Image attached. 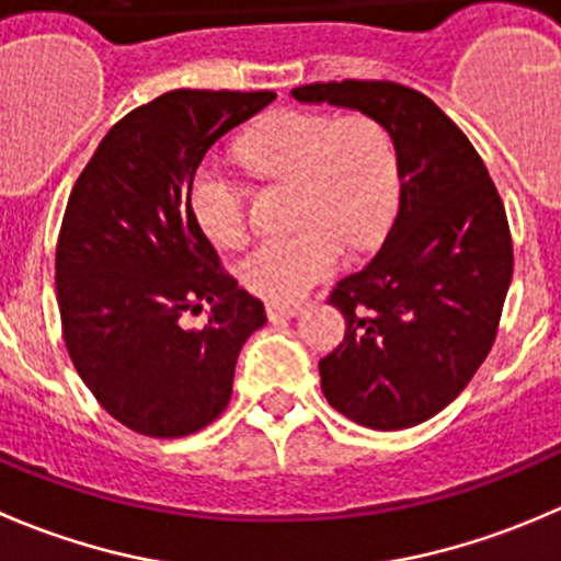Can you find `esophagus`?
Returning a JSON list of instances; mask_svg holds the SVG:
<instances>
[{
    "label": "esophagus",
    "instance_id": "obj_1",
    "mask_svg": "<svg viewBox=\"0 0 561 561\" xmlns=\"http://www.w3.org/2000/svg\"><path fill=\"white\" fill-rule=\"evenodd\" d=\"M265 312H268V320H285L296 318L301 312V304H282V301H268L265 304Z\"/></svg>",
    "mask_w": 561,
    "mask_h": 561
}]
</instances>
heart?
Here are the masks:
<instances>
[{
	"mask_svg": "<svg viewBox=\"0 0 561 561\" xmlns=\"http://www.w3.org/2000/svg\"><path fill=\"white\" fill-rule=\"evenodd\" d=\"M238 159L260 181L296 186L298 230L254 247L238 265L243 287L268 301L290 304L334 274L351 249L383 236L397 203V156L383 125L364 114L334 117L285 108L254 125ZM247 186L219 167L203 164L188 186L199 230L219 247L249 236Z\"/></svg>",
	"mask_w": 561,
	"mask_h": 561,
	"instance_id": "heart-1",
	"label": "heart"
}]
</instances>
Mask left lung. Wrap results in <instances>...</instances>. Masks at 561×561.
I'll use <instances>...</instances> for the list:
<instances>
[{"label": "left lung", "instance_id": "obj_1", "mask_svg": "<svg viewBox=\"0 0 561 561\" xmlns=\"http://www.w3.org/2000/svg\"><path fill=\"white\" fill-rule=\"evenodd\" d=\"M290 95L356 108L394 145L400 208L380 252L331 290L347 329L320 358V386L356 425L413 427L466 389L496 340L513 279L502 197L463 130L411 87L345 79Z\"/></svg>", "mask_w": 561, "mask_h": 561}]
</instances>
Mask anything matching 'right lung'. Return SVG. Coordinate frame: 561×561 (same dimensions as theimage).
Returning <instances> with one entry per match:
<instances>
[{
	"label": "right lung",
	"mask_w": 561,
	"mask_h": 561,
	"mask_svg": "<svg viewBox=\"0 0 561 561\" xmlns=\"http://www.w3.org/2000/svg\"><path fill=\"white\" fill-rule=\"evenodd\" d=\"M276 92L172 90L108 128L76 181L57 241V304L76 373L150 438L203 431L227 408L265 307L221 268L188 186L227 130ZM211 304L203 330L186 313Z\"/></svg>",
	"instance_id": "1"
}]
</instances>
